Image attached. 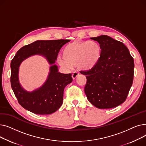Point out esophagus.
<instances>
[{
    "label": "esophagus",
    "instance_id": "1",
    "mask_svg": "<svg viewBox=\"0 0 146 146\" xmlns=\"http://www.w3.org/2000/svg\"><path fill=\"white\" fill-rule=\"evenodd\" d=\"M79 73L78 72H74L72 74L73 79H75L76 78H77V76H79Z\"/></svg>",
    "mask_w": 146,
    "mask_h": 146
}]
</instances>
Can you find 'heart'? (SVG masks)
Returning <instances> with one entry per match:
<instances>
[{
  "instance_id": "obj_1",
  "label": "heart",
  "mask_w": 146,
  "mask_h": 146,
  "mask_svg": "<svg viewBox=\"0 0 146 146\" xmlns=\"http://www.w3.org/2000/svg\"><path fill=\"white\" fill-rule=\"evenodd\" d=\"M101 51L100 45L95 41H74L64 48L63 56L58 57L57 63L66 70L78 65L82 70H89L99 62Z\"/></svg>"
}]
</instances>
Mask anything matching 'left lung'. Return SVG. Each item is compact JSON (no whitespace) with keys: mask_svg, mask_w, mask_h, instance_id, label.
I'll return each instance as SVG.
<instances>
[{"mask_svg":"<svg viewBox=\"0 0 146 146\" xmlns=\"http://www.w3.org/2000/svg\"><path fill=\"white\" fill-rule=\"evenodd\" d=\"M90 39L98 42L102 51L95 67L82 72L87 79L85 92L96 108H112L127 97L133 82L134 60L123 43L108 35Z\"/></svg>","mask_w":146,"mask_h":146,"instance_id":"obj_1","label":"left lung"}]
</instances>
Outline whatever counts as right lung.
<instances>
[{
	"mask_svg": "<svg viewBox=\"0 0 146 146\" xmlns=\"http://www.w3.org/2000/svg\"><path fill=\"white\" fill-rule=\"evenodd\" d=\"M70 41L38 40L18 51L11 63V83L14 94L23 108L38 115L51 114L60 108L63 101L64 89L73 79L70 73L58 72L55 62L61 48ZM34 55L46 58L50 65V72L47 80L40 88L29 92L23 88L19 83V66L23 60Z\"/></svg>",
	"mask_w": 146,
	"mask_h": 146,
	"instance_id": "add662e5",
	"label": "right lung"
}]
</instances>
